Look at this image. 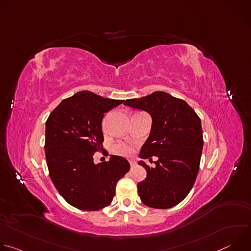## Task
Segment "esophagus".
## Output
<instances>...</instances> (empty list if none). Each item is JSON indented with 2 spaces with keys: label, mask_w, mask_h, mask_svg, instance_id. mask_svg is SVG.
Listing matches in <instances>:
<instances>
[{
  "label": "esophagus",
  "mask_w": 251,
  "mask_h": 251,
  "mask_svg": "<svg viewBox=\"0 0 251 251\" xmlns=\"http://www.w3.org/2000/svg\"><path fill=\"white\" fill-rule=\"evenodd\" d=\"M129 164L131 167H135L136 166V161L135 160H129Z\"/></svg>",
  "instance_id": "obj_1"
}]
</instances>
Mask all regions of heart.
Returning a JSON list of instances; mask_svg holds the SVG:
<instances>
[{
	"label": "heart",
	"instance_id": "b5f03b06",
	"mask_svg": "<svg viewBox=\"0 0 251 251\" xmlns=\"http://www.w3.org/2000/svg\"><path fill=\"white\" fill-rule=\"evenodd\" d=\"M114 150L117 154H120L123 156H130L133 153V149L130 146L123 144V143H118V144H116L114 146Z\"/></svg>",
	"mask_w": 251,
	"mask_h": 251
}]
</instances>
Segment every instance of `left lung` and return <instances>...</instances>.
<instances>
[{
    "mask_svg": "<svg viewBox=\"0 0 251 251\" xmlns=\"http://www.w3.org/2000/svg\"><path fill=\"white\" fill-rule=\"evenodd\" d=\"M124 105L152 117L151 132L139 157L158 160L154 168L139 162L147 172L138 184L140 199L150 207H173L188 196L199 173L203 147L201 119L186 101L163 91L127 99Z\"/></svg>",
    "mask_w": 251,
    "mask_h": 251,
    "instance_id": "8db88e82",
    "label": "left lung"
}]
</instances>
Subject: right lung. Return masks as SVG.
I'll use <instances>...</instances> for the list:
<instances>
[{"mask_svg": "<svg viewBox=\"0 0 251 251\" xmlns=\"http://www.w3.org/2000/svg\"><path fill=\"white\" fill-rule=\"evenodd\" d=\"M124 100L104 98L83 90L63 99L46 123V159L51 181L61 197L82 210L109 205L117 182L130 170L129 162L111 155L94 164L102 150L103 116Z\"/></svg>", "mask_w": 251, "mask_h": 251, "instance_id": "right-lung-1", "label": "right lung"}]
</instances>
